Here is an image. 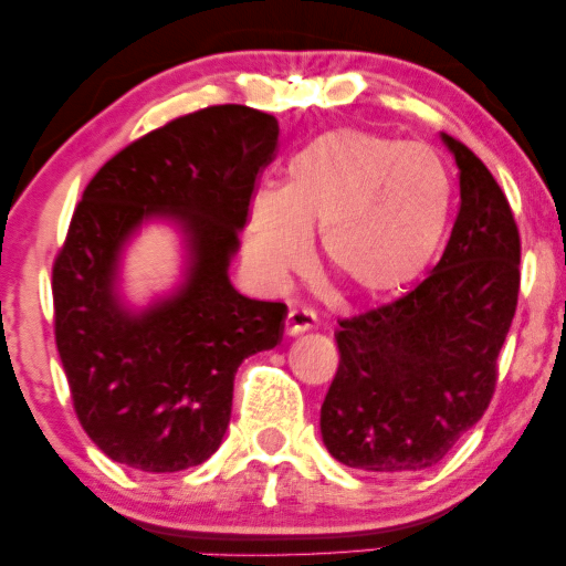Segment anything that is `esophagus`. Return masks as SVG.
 <instances>
[{
    "label": "esophagus",
    "mask_w": 566,
    "mask_h": 566,
    "mask_svg": "<svg viewBox=\"0 0 566 566\" xmlns=\"http://www.w3.org/2000/svg\"><path fill=\"white\" fill-rule=\"evenodd\" d=\"M287 333L290 335H297V333H305V329L316 327V314L311 308H305V305H292L287 311Z\"/></svg>",
    "instance_id": "1"
}]
</instances>
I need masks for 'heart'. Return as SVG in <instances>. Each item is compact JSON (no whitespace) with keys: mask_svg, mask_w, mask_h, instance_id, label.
<instances>
[{"mask_svg":"<svg viewBox=\"0 0 566 566\" xmlns=\"http://www.w3.org/2000/svg\"><path fill=\"white\" fill-rule=\"evenodd\" d=\"M452 180L431 148L365 129H335L297 151L282 191H261L247 258L282 282L305 269L322 233L329 274L361 295H386L423 274L450 223Z\"/></svg>","mask_w":566,"mask_h":566,"instance_id":"b5f03b06","label":"heart"}]
</instances>
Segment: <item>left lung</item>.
Returning a JSON list of instances; mask_svg holds the SVG:
<instances>
[{"mask_svg": "<svg viewBox=\"0 0 566 566\" xmlns=\"http://www.w3.org/2000/svg\"><path fill=\"white\" fill-rule=\"evenodd\" d=\"M460 210L433 271L407 295L340 319V365L322 405V439L348 469L437 465L482 420L497 382L522 282V239L484 161L444 135Z\"/></svg>", "mask_w": 566, "mask_h": 566, "instance_id": "1", "label": "left lung"}]
</instances>
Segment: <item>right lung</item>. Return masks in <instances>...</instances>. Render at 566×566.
Wrapping results in <instances>:
<instances>
[{
  "instance_id": "right-lung-1",
  "label": "right lung",
  "mask_w": 566,
  "mask_h": 566,
  "mask_svg": "<svg viewBox=\"0 0 566 566\" xmlns=\"http://www.w3.org/2000/svg\"><path fill=\"white\" fill-rule=\"evenodd\" d=\"M276 140V116L210 106L129 143L84 188L53 263L55 346L76 418L116 463L148 473L205 463L229 428L239 365L282 337L287 305L250 301L229 282ZM154 214L185 226L189 276L129 315L113 292L115 263Z\"/></svg>"
}]
</instances>
